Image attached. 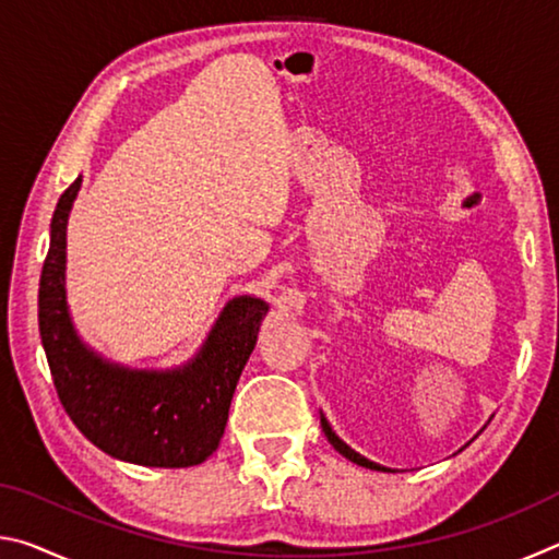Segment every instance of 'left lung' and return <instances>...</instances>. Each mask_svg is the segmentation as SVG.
Wrapping results in <instances>:
<instances>
[{"label": "left lung", "instance_id": "left-lung-1", "mask_svg": "<svg viewBox=\"0 0 559 559\" xmlns=\"http://www.w3.org/2000/svg\"><path fill=\"white\" fill-rule=\"evenodd\" d=\"M320 427H323V431H325V437H328V441L333 443V449L337 451V453H343V456L347 459V461H353V463H357V466H362V468H372V471H382V473H392V468H386V466H380V463H374V461H370V459H365L362 453H357L353 447H347V443L337 437V433L333 431V427H330V421L325 419V414L320 412Z\"/></svg>", "mask_w": 559, "mask_h": 559}]
</instances>
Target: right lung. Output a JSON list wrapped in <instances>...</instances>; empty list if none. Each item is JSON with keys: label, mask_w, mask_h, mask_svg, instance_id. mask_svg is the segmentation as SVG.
<instances>
[{"label": "right lung", "mask_w": 559, "mask_h": 559, "mask_svg": "<svg viewBox=\"0 0 559 559\" xmlns=\"http://www.w3.org/2000/svg\"><path fill=\"white\" fill-rule=\"evenodd\" d=\"M83 177L61 194L39 281V333L66 414L108 456L150 468H187L212 456L231 396L257 347L269 302L236 296L194 357L167 370H138L103 357L73 325L66 300V226Z\"/></svg>", "instance_id": "add662e5"}]
</instances>
